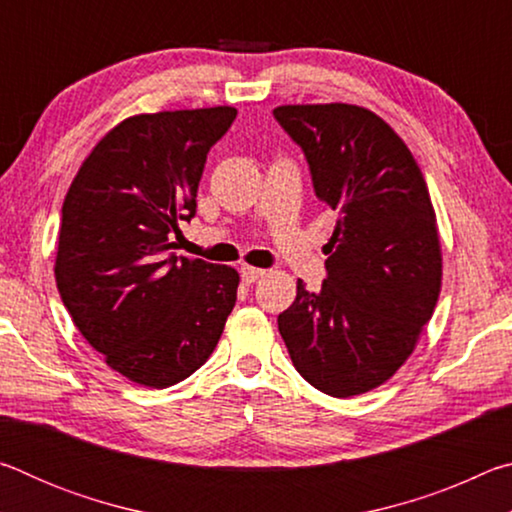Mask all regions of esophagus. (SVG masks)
<instances>
[{"label": "esophagus", "mask_w": 512, "mask_h": 512, "mask_svg": "<svg viewBox=\"0 0 512 512\" xmlns=\"http://www.w3.org/2000/svg\"><path fill=\"white\" fill-rule=\"evenodd\" d=\"M239 273H241V280H244L246 284H253V282L259 280V277L266 275L264 268H255V266H248V264L241 266Z\"/></svg>", "instance_id": "esophagus-1"}]
</instances>
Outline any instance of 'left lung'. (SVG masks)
<instances>
[{
	"mask_svg": "<svg viewBox=\"0 0 512 512\" xmlns=\"http://www.w3.org/2000/svg\"><path fill=\"white\" fill-rule=\"evenodd\" d=\"M336 212L327 277L298 280L277 327L296 370L320 393L352 397L391 379L436 309L443 253L418 162L384 119L350 103L273 110Z\"/></svg>",
	"mask_w": 512,
	"mask_h": 512,
	"instance_id": "1",
	"label": "left lung"
}]
</instances>
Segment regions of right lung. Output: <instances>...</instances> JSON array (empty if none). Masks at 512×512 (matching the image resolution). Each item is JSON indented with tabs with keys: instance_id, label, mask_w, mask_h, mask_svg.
<instances>
[{
	"instance_id": "right-lung-1",
	"label": "right lung",
	"mask_w": 512,
	"mask_h": 512,
	"mask_svg": "<svg viewBox=\"0 0 512 512\" xmlns=\"http://www.w3.org/2000/svg\"><path fill=\"white\" fill-rule=\"evenodd\" d=\"M230 106L128 117L94 146L63 203L56 284L83 339L119 375L149 388L210 359L237 300L230 266L171 253L196 214L207 153Z\"/></svg>"
}]
</instances>
